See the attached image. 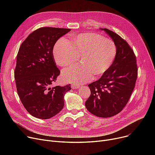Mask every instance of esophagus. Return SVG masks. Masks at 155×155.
<instances>
[{
  "mask_svg": "<svg viewBox=\"0 0 155 155\" xmlns=\"http://www.w3.org/2000/svg\"><path fill=\"white\" fill-rule=\"evenodd\" d=\"M80 86L78 85H77V84H72L71 85V88L73 89H76V88H78Z\"/></svg>",
  "mask_w": 155,
  "mask_h": 155,
  "instance_id": "obj_1",
  "label": "esophagus"
}]
</instances>
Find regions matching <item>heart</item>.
Instances as JSON below:
<instances>
[{
    "label": "heart",
    "mask_w": 155,
    "mask_h": 155,
    "mask_svg": "<svg viewBox=\"0 0 155 155\" xmlns=\"http://www.w3.org/2000/svg\"><path fill=\"white\" fill-rule=\"evenodd\" d=\"M117 46L113 40L97 33H82L71 37V43L61 38L53 50L54 60L61 67L76 63L80 57L82 66L72 67L62 72V78L74 84L85 83L106 72L114 61Z\"/></svg>",
    "instance_id": "b5f03b06"
}]
</instances>
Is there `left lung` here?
Listing matches in <instances>:
<instances>
[{
  "mask_svg": "<svg viewBox=\"0 0 155 155\" xmlns=\"http://www.w3.org/2000/svg\"><path fill=\"white\" fill-rule=\"evenodd\" d=\"M101 29L116 43L117 55L101 78L88 84L91 94L85 107L97 117H110L123 110L131 97L137 77V65L135 54L126 40L108 29Z\"/></svg>",
  "mask_w": 155,
  "mask_h": 155,
  "instance_id": "1",
  "label": "left lung"
}]
</instances>
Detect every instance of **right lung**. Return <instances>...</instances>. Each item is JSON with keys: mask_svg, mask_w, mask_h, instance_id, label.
I'll use <instances>...</instances> for the list:
<instances>
[{"mask_svg": "<svg viewBox=\"0 0 155 155\" xmlns=\"http://www.w3.org/2000/svg\"><path fill=\"white\" fill-rule=\"evenodd\" d=\"M70 29L40 28L27 37L17 55L14 78L21 101L31 115L50 119L64 106V95L70 84L51 87L60 74L53 54L58 39Z\"/></svg>", "mask_w": 155, "mask_h": 155, "instance_id": "add662e5", "label": "right lung"}]
</instances>
